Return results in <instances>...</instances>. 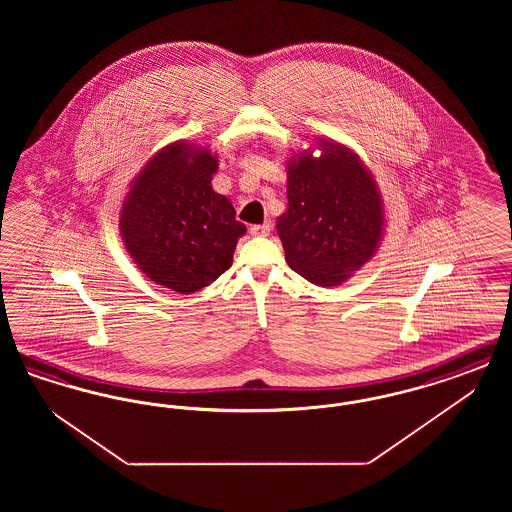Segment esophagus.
Listing matches in <instances>:
<instances>
[{
  "mask_svg": "<svg viewBox=\"0 0 512 512\" xmlns=\"http://www.w3.org/2000/svg\"><path fill=\"white\" fill-rule=\"evenodd\" d=\"M270 230H272V224H270V222H265V224H253V226L249 228V232H251L253 236H268Z\"/></svg>",
  "mask_w": 512,
  "mask_h": 512,
  "instance_id": "1",
  "label": "esophagus"
}]
</instances>
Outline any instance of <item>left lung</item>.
I'll return each instance as SVG.
<instances>
[{"mask_svg":"<svg viewBox=\"0 0 512 512\" xmlns=\"http://www.w3.org/2000/svg\"><path fill=\"white\" fill-rule=\"evenodd\" d=\"M382 197L345 147L303 153L288 167V211L276 230L292 270L317 286H338L372 257L382 234Z\"/></svg>","mask_w":512,"mask_h":512,"instance_id":"left-lung-1","label":"left lung"}]
</instances>
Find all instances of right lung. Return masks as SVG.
Listing matches in <instances>:
<instances>
[{
	"label": "right lung",
	"instance_id": "obj_1",
	"mask_svg": "<svg viewBox=\"0 0 512 512\" xmlns=\"http://www.w3.org/2000/svg\"><path fill=\"white\" fill-rule=\"evenodd\" d=\"M209 151L172 144L157 153L124 201L121 232L136 265L172 292L192 293L232 267L245 224L211 186Z\"/></svg>",
	"mask_w": 512,
	"mask_h": 512
}]
</instances>
